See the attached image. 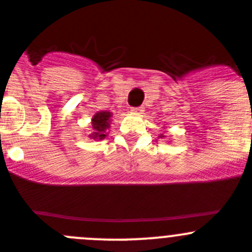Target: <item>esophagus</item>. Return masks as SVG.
<instances>
[{"label":"esophagus","instance_id":"1","mask_svg":"<svg viewBox=\"0 0 252 252\" xmlns=\"http://www.w3.org/2000/svg\"><path fill=\"white\" fill-rule=\"evenodd\" d=\"M143 111H145V109H143L142 106L132 107V110H131V112H132V114H136V115H141V114H143Z\"/></svg>","mask_w":252,"mask_h":252}]
</instances>
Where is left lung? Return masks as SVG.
Returning a JSON list of instances; mask_svg holds the SVG:
<instances>
[{"label":"left lung","instance_id":"left-lung-1","mask_svg":"<svg viewBox=\"0 0 252 252\" xmlns=\"http://www.w3.org/2000/svg\"><path fill=\"white\" fill-rule=\"evenodd\" d=\"M159 137H160V138H164V137H166V136H164L163 133H160V135H159Z\"/></svg>","mask_w":252,"mask_h":252}]
</instances>
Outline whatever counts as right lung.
<instances>
[{"label": "right lung", "mask_w": 252, "mask_h": 252, "mask_svg": "<svg viewBox=\"0 0 252 252\" xmlns=\"http://www.w3.org/2000/svg\"><path fill=\"white\" fill-rule=\"evenodd\" d=\"M111 117L112 112L110 111H99L92 117V122H90V127H92V133L89 135V137L93 138L95 141L104 140L109 132L107 130L110 128L111 125Z\"/></svg>", "instance_id": "right-lung-1"}]
</instances>
